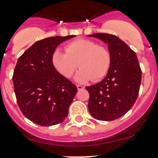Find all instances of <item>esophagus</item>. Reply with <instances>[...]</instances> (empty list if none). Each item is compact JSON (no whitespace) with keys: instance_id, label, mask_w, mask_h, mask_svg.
<instances>
[{"instance_id":"34e87169","label":"esophagus","mask_w":158,"mask_h":158,"mask_svg":"<svg viewBox=\"0 0 158 158\" xmlns=\"http://www.w3.org/2000/svg\"><path fill=\"white\" fill-rule=\"evenodd\" d=\"M76 87H77L78 90H82V89H83L84 88H85V87L82 86V85H76Z\"/></svg>"}]
</instances>
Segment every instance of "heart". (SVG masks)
I'll use <instances>...</instances> for the list:
<instances>
[{"mask_svg": "<svg viewBox=\"0 0 158 158\" xmlns=\"http://www.w3.org/2000/svg\"><path fill=\"white\" fill-rule=\"evenodd\" d=\"M66 52L56 50L52 63L56 69L64 77L70 78L76 69H81L76 76L79 82L98 81L109 71L111 57L108 49L86 39H77L65 47Z\"/></svg>", "mask_w": 158, "mask_h": 158, "instance_id": "1", "label": "heart"}]
</instances>
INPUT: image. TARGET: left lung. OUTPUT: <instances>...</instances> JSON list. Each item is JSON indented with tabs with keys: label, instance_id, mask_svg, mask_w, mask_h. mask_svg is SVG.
<instances>
[{
	"label": "left lung",
	"instance_id": "left-lung-1",
	"mask_svg": "<svg viewBox=\"0 0 158 158\" xmlns=\"http://www.w3.org/2000/svg\"><path fill=\"white\" fill-rule=\"evenodd\" d=\"M108 44L111 63L107 75L95 85L86 86L91 115L100 121H112L123 116L135 104L141 82V69L136 53L114 35H88Z\"/></svg>",
	"mask_w": 158,
	"mask_h": 158
}]
</instances>
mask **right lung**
<instances>
[{
	"mask_svg": "<svg viewBox=\"0 0 158 158\" xmlns=\"http://www.w3.org/2000/svg\"><path fill=\"white\" fill-rule=\"evenodd\" d=\"M74 36L37 41L17 60L13 75L17 102L23 115L36 125H57L68 115L77 88L57 72L52 56L57 46Z\"/></svg>",
	"mask_w": 158,
	"mask_h": 158,
	"instance_id": "add662e5",
	"label": "right lung"
}]
</instances>
